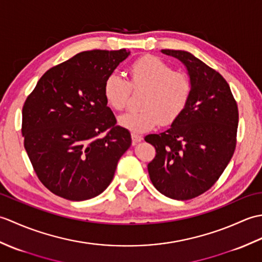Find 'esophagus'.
I'll return each instance as SVG.
<instances>
[{
    "label": "esophagus",
    "instance_id": "obj_1",
    "mask_svg": "<svg viewBox=\"0 0 262 262\" xmlns=\"http://www.w3.org/2000/svg\"><path fill=\"white\" fill-rule=\"evenodd\" d=\"M132 140H133V144H134V145H135L136 143L141 142L143 140V137H142V135H138V134H135V133H133V134H132Z\"/></svg>",
    "mask_w": 262,
    "mask_h": 262
}]
</instances>
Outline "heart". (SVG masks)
<instances>
[{
    "label": "heart",
    "instance_id": "obj_1",
    "mask_svg": "<svg viewBox=\"0 0 262 262\" xmlns=\"http://www.w3.org/2000/svg\"><path fill=\"white\" fill-rule=\"evenodd\" d=\"M133 90L145 89L141 110L122 114L119 125L134 133L152 129L161 120L170 124L188 103L191 93V81L182 72L172 70L164 60L146 55L136 59L129 68V82L118 73H111L103 83V96L108 105L120 111L126 107Z\"/></svg>",
    "mask_w": 262,
    "mask_h": 262
}]
</instances>
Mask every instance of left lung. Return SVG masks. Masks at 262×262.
I'll use <instances>...</instances> for the list:
<instances>
[{"instance_id":"1","label":"left lung","mask_w":262,"mask_h":262,"mask_svg":"<svg viewBox=\"0 0 262 262\" xmlns=\"http://www.w3.org/2000/svg\"><path fill=\"white\" fill-rule=\"evenodd\" d=\"M162 53L185 64L191 93L168 130L145 136L157 151L147 170L161 193L188 200L213 187L231 161L238 110L230 85L219 72L188 52L162 49Z\"/></svg>"}]
</instances>
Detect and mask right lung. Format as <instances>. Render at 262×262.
<instances>
[{"label": "right lung", "mask_w": 262, "mask_h": 262, "mask_svg": "<svg viewBox=\"0 0 262 262\" xmlns=\"http://www.w3.org/2000/svg\"><path fill=\"white\" fill-rule=\"evenodd\" d=\"M129 51L76 54L49 69L22 108L25 148L38 179L57 196L81 202L105 190L130 133L116 125L103 83Z\"/></svg>", "instance_id": "right-lung-1"}]
</instances>
